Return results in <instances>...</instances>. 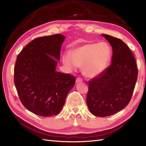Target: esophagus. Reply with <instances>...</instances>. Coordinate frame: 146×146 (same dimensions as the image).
Instances as JSON below:
<instances>
[{
  "label": "esophagus",
  "mask_w": 146,
  "mask_h": 146,
  "mask_svg": "<svg viewBox=\"0 0 146 146\" xmlns=\"http://www.w3.org/2000/svg\"><path fill=\"white\" fill-rule=\"evenodd\" d=\"M82 81H83V79L82 78H80V77H78L76 79V83H79V82H82Z\"/></svg>",
  "instance_id": "34e87169"
}]
</instances>
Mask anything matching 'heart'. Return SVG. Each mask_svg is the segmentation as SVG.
<instances>
[{
    "instance_id": "1",
    "label": "heart",
    "mask_w": 146,
    "mask_h": 146,
    "mask_svg": "<svg viewBox=\"0 0 146 146\" xmlns=\"http://www.w3.org/2000/svg\"><path fill=\"white\" fill-rule=\"evenodd\" d=\"M111 56V50L107 44L90 42L82 44L63 55V63L76 69L83 67L85 76L94 78L99 76L107 67Z\"/></svg>"
}]
</instances>
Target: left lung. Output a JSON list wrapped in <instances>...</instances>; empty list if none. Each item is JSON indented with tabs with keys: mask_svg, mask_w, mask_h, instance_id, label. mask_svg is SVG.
<instances>
[{
	"mask_svg": "<svg viewBox=\"0 0 146 146\" xmlns=\"http://www.w3.org/2000/svg\"><path fill=\"white\" fill-rule=\"evenodd\" d=\"M112 46L111 64L88 81L86 104L96 116L115 114L129 104L138 78L135 56L121 39L102 35Z\"/></svg>",
	"mask_w": 146,
	"mask_h": 146,
	"instance_id": "left-lung-1",
	"label": "left lung"
}]
</instances>
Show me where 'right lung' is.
I'll return each instance as SVG.
<instances>
[{"mask_svg":"<svg viewBox=\"0 0 146 146\" xmlns=\"http://www.w3.org/2000/svg\"><path fill=\"white\" fill-rule=\"evenodd\" d=\"M65 36L55 34L34 39L17 56L14 83L21 103L41 116L58 114L76 83L69 74L55 70Z\"/></svg>","mask_w":146,"mask_h":146,"instance_id":"right-lung-1","label":"right lung"}]
</instances>
